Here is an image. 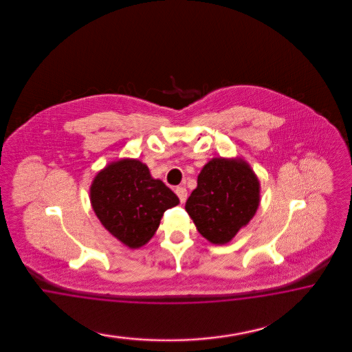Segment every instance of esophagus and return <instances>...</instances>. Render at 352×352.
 Masks as SVG:
<instances>
[{
	"instance_id": "1",
	"label": "esophagus",
	"mask_w": 352,
	"mask_h": 352,
	"mask_svg": "<svg viewBox=\"0 0 352 352\" xmlns=\"http://www.w3.org/2000/svg\"><path fill=\"white\" fill-rule=\"evenodd\" d=\"M175 193H177V196L179 197L181 203H184V201L187 200V190H186L184 187H177V188H175Z\"/></svg>"
}]
</instances>
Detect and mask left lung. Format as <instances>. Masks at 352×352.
<instances>
[{
    "mask_svg": "<svg viewBox=\"0 0 352 352\" xmlns=\"http://www.w3.org/2000/svg\"><path fill=\"white\" fill-rule=\"evenodd\" d=\"M261 203V184L241 157H214L197 177L186 210L197 231L215 245H224L252 221Z\"/></svg>",
    "mask_w": 352,
    "mask_h": 352,
    "instance_id": "8db88e82",
    "label": "left lung"
}]
</instances>
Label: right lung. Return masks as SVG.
<instances>
[{"label": "right lung", "mask_w": 352, "mask_h": 352, "mask_svg": "<svg viewBox=\"0 0 352 352\" xmlns=\"http://www.w3.org/2000/svg\"><path fill=\"white\" fill-rule=\"evenodd\" d=\"M90 203L100 223L124 245H146L164 212L179 204L178 196L137 159H120L99 171L90 186Z\"/></svg>", "instance_id": "obj_1"}]
</instances>
